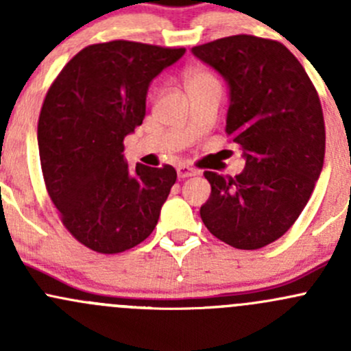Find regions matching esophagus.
<instances>
[{
  "label": "esophagus",
  "instance_id": "obj_1",
  "mask_svg": "<svg viewBox=\"0 0 351 351\" xmlns=\"http://www.w3.org/2000/svg\"><path fill=\"white\" fill-rule=\"evenodd\" d=\"M176 173H178V178L183 180V178H190V176H195L198 171L195 168H190V166L180 165L178 168H176Z\"/></svg>",
  "mask_w": 351,
  "mask_h": 351
}]
</instances>
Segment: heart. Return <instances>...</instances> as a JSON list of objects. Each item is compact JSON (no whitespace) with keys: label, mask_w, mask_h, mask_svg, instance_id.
<instances>
[{"label":"heart","mask_w":351,"mask_h":351,"mask_svg":"<svg viewBox=\"0 0 351 351\" xmlns=\"http://www.w3.org/2000/svg\"><path fill=\"white\" fill-rule=\"evenodd\" d=\"M212 80H214V77H212L210 74L200 73V71H193V73H190L189 76H186V86H189V84L204 83V81H212Z\"/></svg>","instance_id":"obj_1"}]
</instances>
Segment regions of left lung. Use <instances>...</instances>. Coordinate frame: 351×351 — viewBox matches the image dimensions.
<instances>
[{"label": "left lung", "mask_w": 351, "mask_h": 351, "mask_svg": "<svg viewBox=\"0 0 351 351\" xmlns=\"http://www.w3.org/2000/svg\"><path fill=\"white\" fill-rule=\"evenodd\" d=\"M192 54L229 88L226 132L246 161L239 175L205 171V228L238 250L277 241L306 207L324 165L323 108L306 69L284 44L232 35Z\"/></svg>", "instance_id": "1"}]
</instances>
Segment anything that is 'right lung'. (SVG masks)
Returning a JSON list of instances; mask_svg holds the SVG:
<instances>
[{"mask_svg": "<svg viewBox=\"0 0 351 351\" xmlns=\"http://www.w3.org/2000/svg\"><path fill=\"white\" fill-rule=\"evenodd\" d=\"M185 49L129 40L93 44L59 73L38 117V154L62 224L97 253H122L158 224L173 166L129 169L123 139L146 115L151 81Z\"/></svg>", "mask_w": 351, "mask_h": 351, "instance_id": "add662e5", "label": "right lung"}]
</instances>
